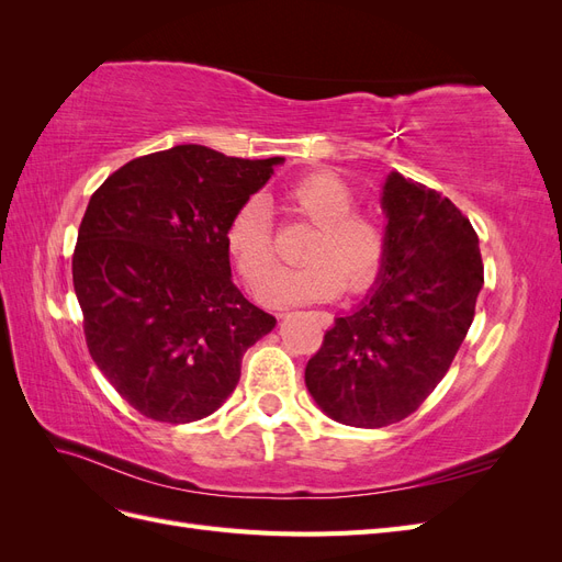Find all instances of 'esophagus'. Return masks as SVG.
<instances>
[{"label":"esophagus","mask_w":562,"mask_h":562,"mask_svg":"<svg viewBox=\"0 0 562 562\" xmlns=\"http://www.w3.org/2000/svg\"><path fill=\"white\" fill-rule=\"evenodd\" d=\"M318 321H321V326H326V328H328L330 323H333V316H330V314H326V312H321V314H318Z\"/></svg>","instance_id":"1"}]
</instances>
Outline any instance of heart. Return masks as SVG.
<instances>
[{
	"instance_id": "1",
	"label": "heart",
	"mask_w": 562,
	"mask_h": 562,
	"mask_svg": "<svg viewBox=\"0 0 562 562\" xmlns=\"http://www.w3.org/2000/svg\"><path fill=\"white\" fill-rule=\"evenodd\" d=\"M285 206L314 223L302 267L281 269L269 281L271 304L318 302L363 293L380 277L386 260L382 220L359 211L353 187L333 171L302 176L283 194ZM225 248L248 291H260L274 269V227L265 199L241 201L225 225Z\"/></svg>"
}]
</instances>
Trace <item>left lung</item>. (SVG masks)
Here are the masks:
<instances>
[{
  "mask_svg": "<svg viewBox=\"0 0 562 562\" xmlns=\"http://www.w3.org/2000/svg\"><path fill=\"white\" fill-rule=\"evenodd\" d=\"M386 260L359 310L335 318L304 382L333 419L380 429L413 415L446 378L483 288L479 234L431 187L391 173Z\"/></svg>",
  "mask_w": 562,
  "mask_h": 562,
  "instance_id": "8db88e82",
  "label": "left lung"
}]
</instances>
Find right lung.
<instances>
[{
  "mask_svg": "<svg viewBox=\"0 0 562 562\" xmlns=\"http://www.w3.org/2000/svg\"><path fill=\"white\" fill-rule=\"evenodd\" d=\"M281 157L178 145L124 164L93 192L72 252L91 359L143 417L215 413L277 318L232 281L225 225Z\"/></svg>",
  "mask_w": 562,
  "mask_h": 562,
  "instance_id": "right-lung-1",
  "label": "right lung"
}]
</instances>
